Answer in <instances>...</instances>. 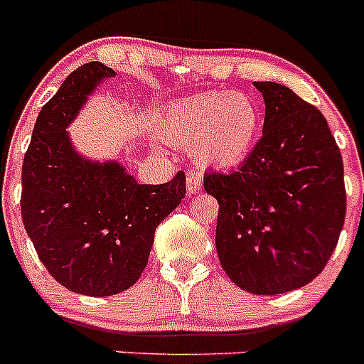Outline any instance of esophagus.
Returning a JSON list of instances; mask_svg holds the SVG:
<instances>
[{"label": "esophagus", "instance_id": "34e87169", "mask_svg": "<svg viewBox=\"0 0 364 364\" xmlns=\"http://www.w3.org/2000/svg\"><path fill=\"white\" fill-rule=\"evenodd\" d=\"M186 188H188L189 195L200 191L202 176L197 175V173H188V176H186Z\"/></svg>", "mask_w": 364, "mask_h": 364}]
</instances>
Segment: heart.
Returning a JSON list of instances; mask_svg holds the SVG:
<instances>
[{"instance_id": "b5f03b06", "label": "heart", "mask_w": 364, "mask_h": 364, "mask_svg": "<svg viewBox=\"0 0 364 364\" xmlns=\"http://www.w3.org/2000/svg\"><path fill=\"white\" fill-rule=\"evenodd\" d=\"M260 120L259 104L247 92L210 91L166 105L156 131L171 146L191 147L200 166L231 169L252 153Z\"/></svg>"}]
</instances>
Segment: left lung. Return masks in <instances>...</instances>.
<instances>
[{"mask_svg": "<svg viewBox=\"0 0 364 364\" xmlns=\"http://www.w3.org/2000/svg\"><path fill=\"white\" fill-rule=\"evenodd\" d=\"M266 104L262 138L233 173L210 171L218 200L217 253L228 277L255 295L314 281L339 240L345 169L323 112L275 82H255Z\"/></svg>", "mask_w": 364, "mask_h": 364, "instance_id": "left-lung-1", "label": "left lung"}]
</instances>
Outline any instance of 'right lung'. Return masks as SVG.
I'll return each mask as SVG.
<instances>
[{
	"label": "right lung",
	"instance_id": "add662e5",
	"mask_svg": "<svg viewBox=\"0 0 364 364\" xmlns=\"http://www.w3.org/2000/svg\"><path fill=\"white\" fill-rule=\"evenodd\" d=\"M114 70L91 62L69 74L41 107L21 169V218L43 266L67 290L107 297L147 266L154 230L186 195V175L138 184L118 162L82 159L67 125Z\"/></svg>",
	"mask_w": 364,
	"mask_h": 364
}]
</instances>
